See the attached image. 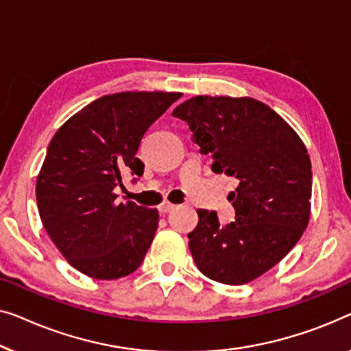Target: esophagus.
<instances>
[{
    "label": "esophagus",
    "mask_w": 351,
    "mask_h": 351,
    "mask_svg": "<svg viewBox=\"0 0 351 351\" xmlns=\"http://www.w3.org/2000/svg\"><path fill=\"white\" fill-rule=\"evenodd\" d=\"M175 206H176V205L170 204V202H162V204L159 205V211H160V213H169V211L173 210Z\"/></svg>",
    "instance_id": "34e87169"
}]
</instances>
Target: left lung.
<instances>
[{
	"label": "left lung",
	"instance_id": "8db88e82",
	"mask_svg": "<svg viewBox=\"0 0 351 351\" xmlns=\"http://www.w3.org/2000/svg\"><path fill=\"white\" fill-rule=\"evenodd\" d=\"M175 117L213 159L211 170L237 181L229 199L235 221L221 226L215 211L197 210L189 237L197 267L224 285H245L280 263L310 218L312 164L298 133L254 98L194 97Z\"/></svg>",
	"mask_w": 351,
	"mask_h": 351
}]
</instances>
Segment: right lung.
Returning <instances> with one entry per match:
<instances>
[{
  "label": "right lung",
  "mask_w": 351,
  "mask_h": 351,
  "mask_svg": "<svg viewBox=\"0 0 351 351\" xmlns=\"http://www.w3.org/2000/svg\"><path fill=\"white\" fill-rule=\"evenodd\" d=\"M178 92H121L82 108L49 143L36 181L43 226L73 267L116 280L140 267L154 239L159 211L117 204L122 173L141 176V138ZM136 181V178H133Z\"/></svg>",
  "instance_id": "obj_1"
}]
</instances>
